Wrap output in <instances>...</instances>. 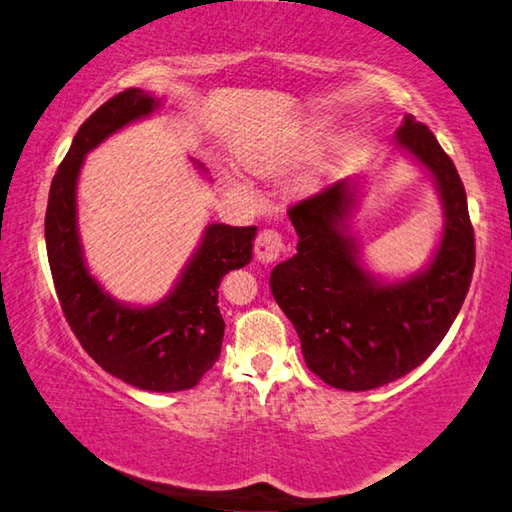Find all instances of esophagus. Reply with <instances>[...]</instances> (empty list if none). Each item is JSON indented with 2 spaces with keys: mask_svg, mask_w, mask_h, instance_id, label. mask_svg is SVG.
<instances>
[{
  "mask_svg": "<svg viewBox=\"0 0 512 512\" xmlns=\"http://www.w3.org/2000/svg\"><path fill=\"white\" fill-rule=\"evenodd\" d=\"M254 251H256V258L261 263H272L285 251V240L276 229H263L256 236Z\"/></svg>",
  "mask_w": 512,
  "mask_h": 512,
  "instance_id": "1",
  "label": "esophagus"
}]
</instances>
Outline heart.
I'll return each instance as SVG.
<instances>
[{"label": "heart", "instance_id": "heart-1", "mask_svg": "<svg viewBox=\"0 0 512 512\" xmlns=\"http://www.w3.org/2000/svg\"><path fill=\"white\" fill-rule=\"evenodd\" d=\"M321 132H324V125L321 123L301 125V128L283 143V146L249 152L247 164L254 168L256 173H274V170H281L288 164H292L294 159H299L301 155H306L308 150L315 148ZM315 182H317V175H308L303 179V184L306 186H312Z\"/></svg>", "mask_w": 512, "mask_h": 512}]
</instances>
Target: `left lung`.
<instances>
[{
  "label": "left lung",
  "instance_id": "left-lung-1",
  "mask_svg": "<svg viewBox=\"0 0 512 512\" xmlns=\"http://www.w3.org/2000/svg\"><path fill=\"white\" fill-rule=\"evenodd\" d=\"M396 137L432 173L441 193L445 227L432 263L398 283L366 272L357 256L360 245L346 229L357 184L342 179L290 206L297 254L270 276L308 369L335 389H378L414 371L441 344L470 290L474 229L461 177L414 116H407Z\"/></svg>",
  "mask_w": 512,
  "mask_h": 512
}]
</instances>
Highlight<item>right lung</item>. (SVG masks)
Instances as JSON below:
<instances>
[{
  "label": "right lung",
  "mask_w": 512,
  "mask_h": 512,
  "mask_svg": "<svg viewBox=\"0 0 512 512\" xmlns=\"http://www.w3.org/2000/svg\"><path fill=\"white\" fill-rule=\"evenodd\" d=\"M157 107L148 92L130 87L80 125L53 175L44 238L62 312L87 355L132 387L170 393L193 389L220 357L224 319L218 288L224 274L249 263L256 227L209 224L173 292L155 306L132 308L103 292L87 270L78 238L80 166L103 139Z\"/></svg>",
  "instance_id": "add662e5"
}]
</instances>
